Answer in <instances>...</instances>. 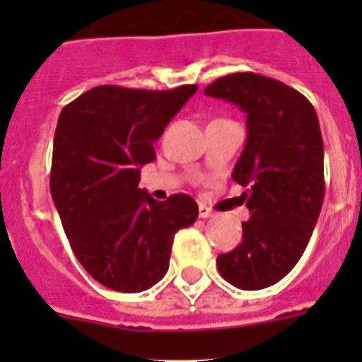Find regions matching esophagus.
<instances>
[{
	"label": "esophagus",
	"instance_id": "esophagus-1",
	"mask_svg": "<svg viewBox=\"0 0 362 362\" xmlns=\"http://www.w3.org/2000/svg\"><path fill=\"white\" fill-rule=\"evenodd\" d=\"M199 217H203V219H209V217H214V212L209 209V206L199 204Z\"/></svg>",
	"mask_w": 362,
	"mask_h": 362
}]
</instances>
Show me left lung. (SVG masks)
Masks as SVG:
<instances>
[{"label": "left lung", "instance_id": "left-lung-1", "mask_svg": "<svg viewBox=\"0 0 362 362\" xmlns=\"http://www.w3.org/2000/svg\"><path fill=\"white\" fill-rule=\"evenodd\" d=\"M204 94L246 114V145L233 181L246 188L243 243L217 257L221 277L241 290L283 279L306 250L325 199V148L315 108L277 79L254 72L216 79Z\"/></svg>", "mask_w": 362, "mask_h": 362}]
</instances>
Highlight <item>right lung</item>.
Wrapping results in <instances>:
<instances>
[{
	"label": "right lung",
	"mask_w": 362,
	"mask_h": 362,
	"mask_svg": "<svg viewBox=\"0 0 362 362\" xmlns=\"http://www.w3.org/2000/svg\"><path fill=\"white\" fill-rule=\"evenodd\" d=\"M196 85L172 90L94 86L66 105L54 134L50 194L72 252L98 283L137 293L163 279L177 230L194 225L187 194L156 201L137 188L153 141Z\"/></svg>",
	"instance_id": "add662e5"
}]
</instances>
